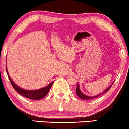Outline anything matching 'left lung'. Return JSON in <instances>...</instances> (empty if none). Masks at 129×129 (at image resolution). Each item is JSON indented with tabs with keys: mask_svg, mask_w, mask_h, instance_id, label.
Segmentation results:
<instances>
[{
	"mask_svg": "<svg viewBox=\"0 0 129 129\" xmlns=\"http://www.w3.org/2000/svg\"><path fill=\"white\" fill-rule=\"evenodd\" d=\"M113 83H114V82H113ZM113 83L111 84V85H110V87H109L107 89L105 90L104 91V92H103L102 93H101L98 94V95H95V96H88V95H85V94H84V93H83L81 92V89H80L79 84H77V88H76V93H77V96H78L79 97L82 98V99H83V100H92V99H93V98H95L98 97V96H100V95H102V94H103L104 93H105V92H107V91H108L109 88H111V87L112 85H113Z\"/></svg>",
	"mask_w": 129,
	"mask_h": 129,
	"instance_id": "8db88e82",
	"label": "left lung"
}]
</instances>
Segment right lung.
Masks as SVG:
<instances>
[{
	"mask_svg": "<svg viewBox=\"0 0 129 129\" xmlns=\"http://www.w3.org/2000/svg\"><path fill=\"white\" fill-rule=\"evenodd\" d=\"M6 70H7V75L9 76L10 81L12 86H13V88H14L15 90H16L17 92H18L19 93L21 94V95L24 96V97L29 98V99H31V100L42 99V98H44V96H46L47 94L48 93V92H49L51 87H52V85H53V82H52L50 83L48 85L43 87V88H39V89L34 90H28L23 89V88H21V87L18 86L14 82L12 81L10 76L9 75V72H8L7 68V66H6Z\"/></svg>",
	"mask_w": 129,
	"mask_h": 129,
	"instance_id": "right-lung-1",
	"label": "right lung"
}]
</instances>
